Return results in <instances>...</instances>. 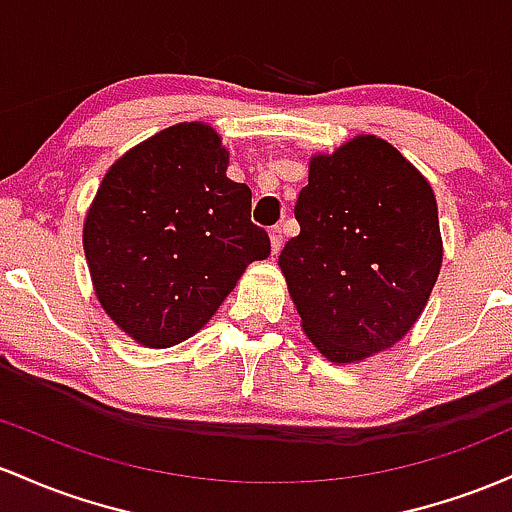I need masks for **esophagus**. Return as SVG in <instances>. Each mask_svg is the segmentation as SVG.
Segmentation results:
<instances>
[{"instance_id":"obj_1","label":"esophagus","mask_w":512,"mask_h":512,"mask_svg":"<svg viewBox=\"0 0 512 512\" xmlns=\"http://www.w3.org/2000/svg\"><path fill=\"white\" fill-rule=\"evenodd\" d=\"M271 246H273V254H278L280 246H283V227L280 225L271 227Z\"/></svg>"}]
</instances>
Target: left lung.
I'll return each mask as SVG.
<instances>
[{
	"instance_id": "1",
	"label": "left lung",
	"mask_w": 512,
	"mask_h": 512,
	"mask_svg": "<svg viewBox=\"0 0 512 512\" xmlns=\"http://www.w3.org/2000/svg\"><path fill=\"white\" fill-rule=\"evenodd\" d=\"M278 263L302 326L333 363L394 346L438 280L433 188L389 142L360 135L314 157Z\"/></svg>"
}]
</instances>
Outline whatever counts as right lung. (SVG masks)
I'll use <instances>...</instances> for the list:
<instances>
[{
	"label": "right lung",
	"mask_w": 512,
	"mask_h": 512,
	"mask_svg": "<svg viewBox=\"0 0 512 512\" xmlns=\"http://www.w3.org/2000/svg\"><path fill=\"white\" fill-rule=\"evenodd\" d=\"M103 309L149 348L186 341L217 312L271 239L251 222V191L227 179V152L200 123L162 130L103 176L84 222Z\"/></svg>",
	"instance_id": "right-lung-1"
}]
</instances>
